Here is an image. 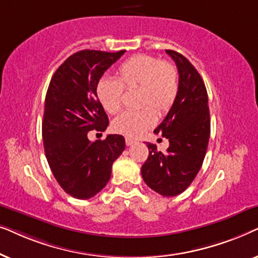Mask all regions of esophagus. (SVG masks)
I'll return each instance as SVG.
<instances>
[{"mask_svg":"<svg viewBox=\"0 0 258 258\" xmlns=\"http://www.w3.org/2000/svg\"><path fill=\"white\" fill-rule=\"evenodd\" d=\"M135 143V141L133 139H129V137H125V144L126 146H133V144Z\"/></svg>","mask_w":258,"mask_h":258,"instance_id":"1","label":"esophagus"}]
</instances>
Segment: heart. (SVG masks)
<instances>
[{
	"mask_svg": "<svg viewBox=\"0 0 258 258\" xmlns=\"http://www.w3.org/2000/svg\"><path fill=\"white\" fill-rule=\"evenodd\" d=\"M117 75L118 79L103 76L98 80L97 97L105 111L116 114L122 105L123 88L139 89V105L144 108L122 112L111 123L115 133L137 137L156 122V114L152 107L157 114L164 115L174 105L179 88L177 70L171 63L139 54L121 63Z\"/></svg>",
	"mask_w": 258,
	"mask_h": 258,
	"instance_id": "1",
	"label": "heart"
}]
</instances>
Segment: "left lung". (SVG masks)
<instances>
[{
  "label": "left lung",
  "instance_id": "obj_1",
  "mask_svg": "<svg viewBox=\"0 0 258 258\" xmlns=\"http://www.w3.org/2000/svg\"><path fill=\"white\" fill-rule=\"evenodd\" d=\"M178 70V94L163 122L154 130L169 141L165 153L155 144L149 149L141 172L146 184L162 196L184 191L199 174L210 137L208 94L202 77L184 56L165 50Z\"/></svg>",
  "mask_w": 258,
  "mask_h": 258
}]
</instances>
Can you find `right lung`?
Returning a JSON list of instances; mask_svg holds the SVG:
<instances>
[{"instance_id":"right-lung-1","label":"right lung","mask_w":258,"mask_h":258,"mask_svg":"<svg viewBox=\"0 0 258 258\" xmlns=\"http://www.w3.org/2000/svg\"><path fill=\"white\" fill-rule=\"evenodd\" d=\"M124 52L77 51L49 83L42 122L45 157L61 188L75 199L88 200L100 192L110 179L112 163L125 149L122 135L88 140V133L104 132L109 124L96 86Z\"/></svg>"}]
</instances>
